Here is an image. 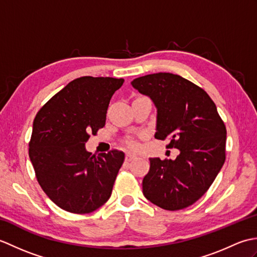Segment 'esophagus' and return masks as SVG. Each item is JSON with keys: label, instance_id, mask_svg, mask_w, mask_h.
<instances>
[{"label": "esophagus", "instance_id": "obj_1", "mask_svg": "<svg viewBox=\"0 0 257 257\" xmlns=\"http://www.w3.org/2000/svg\"><path fill=\"white\" fill-rule=\"evenodd\" d=\"M135 158H136V155L130 154V152H128V154L125 155V161H132L133 159H135Z\"/></svg>", "mask_w": 257, "mask_h": 257}]
</instances>
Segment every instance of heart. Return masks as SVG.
Masks as SVG:
<instances>
[{
	"label": "heart",
	"instance_id": "heart-1",
	"mask_svg": "<svg viewBox=\"0 0 257 257\" xmlns=\"http://www.w3.org/2000/svg\"><path fill=\"white\" fill-rule=\"evenodd\" d=\"M127 145H128V147H130V148H137V146H138L137 143H136L134 139H128Z\"/></svg>",
	"mask_w": 257,
	"mask_h": 257
}]
</instances>
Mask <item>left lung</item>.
Instances as JSON below:
<instances>
[{
  "mask_svg": "<svg viewBox=\"0 0 257 257\" xmlns=\"http://www.w3.org/2000/svg\"><path fill=\"white\" fill-rule=\"evenodd\" d=\"M157 107L155 138L169 139L176 160L151 158L144 195L163 210L192 205L214 181L225 161L226 128L206 91L181 76L157 73L133 80Z\"/></svg>",
  "mask_w": 257,
  "mask_h": 257,
  "instance_id": "left-lung-1",
  "label": "left lung"
}]
</instances>
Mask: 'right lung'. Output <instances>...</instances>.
<instances>
[{
    "label": "right lung",
    "mask_w": 257,
    "mask_h": 257,
    "mask_svg": "<svg viewBox=\"0 0 257 257\" xmlns=\"http://www.w3.org/2000/svg\"><path fill=\"white\" fill-rule=\"evenodd\" d=\"M123 78L84 76L65 86L36 113L29 156L41 188L61 209L86 214L110 198L124 154L98 157L85 143L105 125L109 101Z\"/></svg>",
    "instance_id": "1"
}]
</instances>
